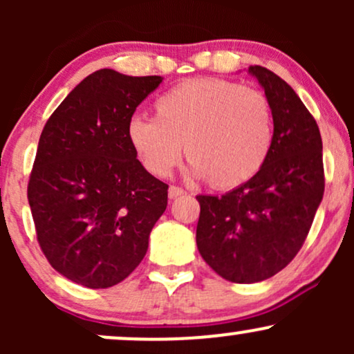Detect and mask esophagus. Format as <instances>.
<instances>
[{
	"instance_id": "34e87169",
	"label": "esophagus",
	"mask_w": 354,
	"mask_h": 354,
	"mask_svg": "<svg viewBox=\"0 0 354 354\" xmlns=\"http://www.w3.org/2000/svg\"><path fill=\"white\" fill-rule=\"evenodd\" d=\"M183 194H186V191L183 189V188H180V186H169V189H168L169 200H174V198L183 196Z\"/></svg>"
}]
</instances>
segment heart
<instances>
[{"mask_svg":"<svg viewBox=\"0 0 354 354\" xmlns=\"http://www.w3.org/2000/svg\"><path fill=\"white\" fill-rule=\"evenodd\" d=\"M133 151L154 176L165 178L181 160L188 173L216 189H234L261 171L273 145V115L266 96L226 80L193 78L154 101L153 118L126 126Z\"/></svg>","mask_w":354,"mask_h":354,"instance_id":"b5f03b06","label":"heart"}]
</instances>
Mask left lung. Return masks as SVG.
Here are the masks:
<instances>
[{
  "mask_svg": "<svg viewBox=\"0 0 354 354\" xmlns=\"http://www.w3.org/2000/svg\"><path fill=\"white\" fill-rule=\"evenodd\" d=\"M273 115V145L246 185L200 194L198 251L221 278L250 284L271 278L303 246L324 193L319 128L286 81L263 66L248 68Z\"/></svg>",
  "mask_w": 354,
  "mask_h": 354,
  "instance_id": "left-lung-1",
  "label": "left lung"
}]
</instances>
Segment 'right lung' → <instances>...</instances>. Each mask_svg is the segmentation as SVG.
<instances>
[{
    "label": "right lung",
    "mask_w": 354,
    "mask_h": 354,
    "mask_svg": "<svg viewBox=\"0 0 354 354\" xmlns=\"http://www.w3.org/2000/svg\"><path fill=\"white\" fill-rule=\"evenodd\" d=\"M161 76L98 70L55 109L39 136L28 201L50 265L81 286L135 271L168 205V185L136 160L126 126Z\"/></svg>",
    "instance_id": "right-lung-1"
}]
</instances>
